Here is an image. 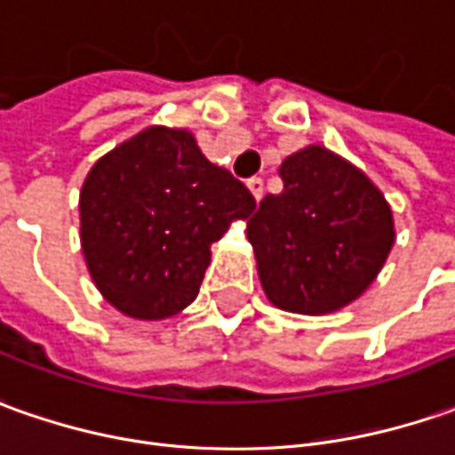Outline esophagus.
<instances>
[{
  "mask_svg": "<svg viewBox=\"0 0 455 455\" xmlns=\"http://www.w3.org/2000/svg\"><path fill=\"white\" fill-rule=\"evenodd\" d=\"M248 190L252 192V197H255V200H260V197H263V192H265L263 180H260V178H250L248 180Z\"/></svg>",
  "mask_w": 455,
  "mask_h": 455,
  "instance_id": "1",
  "label": "esophagus"
}]
</instances>
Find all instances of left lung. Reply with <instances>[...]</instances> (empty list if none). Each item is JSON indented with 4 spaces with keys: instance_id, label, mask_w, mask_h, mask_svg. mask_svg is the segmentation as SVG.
<instances>
[{
    "instance_id": "left-lung-1",
    "label": "left lung",
    "mask_w": 455,
    "mask_h": 455,
    "mask_svg": "<svg viewBox=\"0 0 455 455\" xmlns=\"http://www.w3.org/2000/svg\"><path fill=\"white\" fill-rule=\"evenodd\" d=\"M280 195L248 220L258 277L280 310L325 315L371 288L395 243L393 210L371 178L323 145L288 155Z\"/></svg>"
}]
</instances>
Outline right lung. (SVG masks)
Returning <instances> with one entry per match:
<instances>
[{
    "mask_svg": "<svg viewBox=\"0 0 455 455\" xmlns=\"http://www.w3.org/2000/svg\"><path fill=\"white\" fill-rule=\"evenodd\" d=\"M255 197L207 160L190 130L152 124L102 155L79 190V243L97 291L122 315L164 320L200 292L210 245Z\"/></svg>",
    "mask_w": 455,
    "mask_h": 455,
    "instance_id": "add662e5",
    "label": "right lung"
}]
</instances>
